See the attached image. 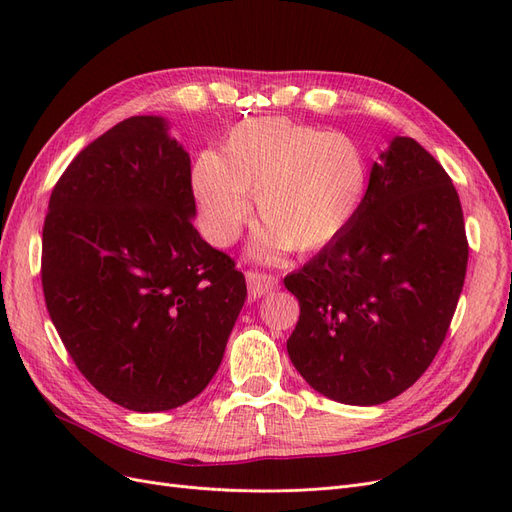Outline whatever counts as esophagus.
Returning a JSON list of instances; mask_svg holds the SVG:
<instances>
[{
    "instance_id": "esophagus-1",
    "label": "esophagus",
    "mask_w": 512,
    "mask_h": 512,
    "mask_svg": "<svg viewBox=\"0 0 512 512\" xmlns=\"http://www.w3.org/2000/svg\"><path fill=\"white\" fill-rule=\"evenodd\" d=\"M245 282H247V290H250V297L258 299L277 286V277L262 271H247Z\"/></svg>"
}]
</instances>
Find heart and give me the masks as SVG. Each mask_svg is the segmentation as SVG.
I'll list each match as a JSON object with an SVG mask.
<instances>
[{
	"mask_svg": "<svg viewBox=\"0 0 512 512\" xmlns=\"http://www.w3.org/2000/svg\"><path fill=\"white\" fill-rule=\"evenodd\" d=\"M369 166L359 143L286 117H262L232 128L222 156L203 151L192 168L200 226L218 245L237 239L250 215V192L267 226L254 254L312 252L329 245L359 213Z\"/></svg>",
	"mask_w": 512,
	"mask_h": 512,
	"instance_id": "1",
	"label": "heart"
}]
</instances>
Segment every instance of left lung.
Listing matches in <instances>:
<instances>
[{
  "mask_svg": "<svg viewBox=\"0 0 512 512\" xmlns=\"http://www.w3.org/2000/svg\"><path fill=\"white\" fill-rule=\"evenodd\" d=\"M466 267L451 177L414 138H393L344 235L284 277L301 307L286 344L292 365L342 404L397 397L436 359Z\"/></svg>",
  "mask_w": 512,
  "mask_h": 512,
  "instance_id": "1",
  "label": "left lung"
}]
</instances>
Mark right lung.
I'll list each match as a JSON object with an SVG mask.
<instances>
[{"label":"right lung","mask_w":512,"mask_h":512,"mask_svg":"<svg viewBox=\"0 0 512 512\" xmlns=\"http://www.w3.org/2000/svg\"><path fill=\"white\" fill-rule=\"evenodd\" d=\"M162 117L123 119L55 183L42 290L81 374L134 412L188 404L218 371L247 297L235 260L200 239L190 156Z\"/></svg>","instance_id":"right-lung-1"}]
</instances>
